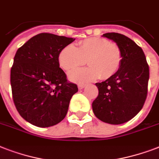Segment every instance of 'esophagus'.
Wrapping results in <instances>:
<instances>
[{
	"mask_svg": "<svg viewBox=\"0 0 159 159\" xmlns=\"http://www.w3.org/2000/svg\"><path fill=\"white\" fill-rule=\"evenodd\" d=\"M77 87H78V89L82 90V89H83V88H84L85 87H86V85H84V84H78V86H77Z\"/></svg>",
	"mask_w": 159,
	"mask_h": 159,
	"instance_id": "obj_1",
	"label": "esophagus"
}]
</instances>
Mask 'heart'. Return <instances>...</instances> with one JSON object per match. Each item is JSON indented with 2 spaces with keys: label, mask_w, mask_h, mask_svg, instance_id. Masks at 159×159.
Wrapping results in <instances>:
<instances>
[{
  "label": "heart",
  "mask_w": 159,
  "mask_h": 159,
  "mask_svg": "<svg viewBox=\"0 0 159 159\" xmlns=\"http://www.w3.org/2000/svg\"><path fill=\"white\" fill-rule=\"evenodd\" d=\"M59 65L66 71L86 63L89 67L72 70L68 73L71 81L80 83L92 82L98 78L108 79L120 67L122 53L116 43L102 38H90L81 41L77 47L65 46L58 53Z\"/></svg>",
  "instance_id": "b5f03b06"
}]
</instances>
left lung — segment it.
Instances as JSON below:
<instances>
[{
    "label": "left lung",
    "instance_id": "obj_1",
    "mask_svg": "<svg viewBox=\"0 0 159 159\" xmlns=\"http://www.w3.org/2000/svg\"><path fill=\"white\" fill-rule=\"evenodd\" d=\"M102 36L120 47L122 62L114 76L96 83L99 94L92 102V110L100 120L120 125L130 120L143 108L148 93L149 68L143 49L132 39L118 33Z\"/></svg>",
    "mask_w": 159,
    "mask_h": 159
}]
</instances>
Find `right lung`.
Listing matches in <instances>:
<instances>
[{"label":"right lung","instance_id":"right-lung-1","mask_svg":"<svg viewBox=\"0 0 159 159\" xmlns=\"http://www.w3.org/2000/svg\"><path fill=\"white\" fill-rule=\"evenodd\" d=\"M74 40L41 33L16 52L11 70L12 96L19 114L29 123L45 128L65 118L70 100L78 88L67 82L57 57Z\"/></svg>","mask_w":159,"mask_h":159}]
</instances>
